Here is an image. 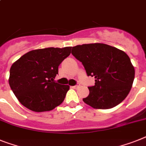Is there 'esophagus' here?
Returning a JSON list of instances; mask_svg holds the SVG:
<instances>
[{
    "mask_svg": "<svg viewBox=\"0 0 146 146\" xmlns=\"http://www.w3.org/2000/svg\"><path fill=\"white\" fill-rule=\"evenodd\" d=\"M80 84H77L75 85V86H72V88H74V89H78V88H79L80 87Z\"/></svg>",
    "mask_w": 146,
    "mask_h": 146,
    "instance_id": "1",
    "label": "esophagus"
}]
</instances>
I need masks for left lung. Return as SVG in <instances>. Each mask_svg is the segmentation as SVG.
<instances>
[{
    "instance_id": "obj_1",
    "label": "left lung",
    "mask_w": 146,
    "mask_h": 146,
    "mask_svg": "<svg viewBox=\"0 0 146 146\" xmlns=\"http://www.w3.org/2000/svg\"><path fill=\"white\" fill-rule=\"evenodd\" d=\"M72 54L82 62L87 76L96 78L83 101L96 109H110L127 97L135 70L129 56L115 47L102 43L72 47Z\"/></svg>"
}]
</instances>
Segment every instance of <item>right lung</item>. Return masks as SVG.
I'll list each match as a JSON object with an SVG mask.
<instances>
[{
	"label": "right lung",
	"mask_w": 146,
	"mask_h": 146,
	"mask_svg": "<svg viewBox=\"0 0 146 146\" xmlns=\"http://www.w3.org/2000/svg\"><path fill=\"white\" fill-rule=\"evenodd\" d=\"M72 47L29 51L12 65L9 84L20 103L32 111H49L64 101L69 86L56 83L58 67Z\"/></svg>",
	"instance_id": "right-lung-1"
}]
</instances>
